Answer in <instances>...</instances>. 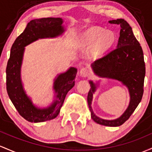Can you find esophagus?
<instances>
[{
	"label": "esophagus",
	"mask_w": 152,
	"mask_h": 152,
	"mask_svg": "<svg viewBox=\"0 0 152 152\" xmlns=\"http://www.w3.org/2000/svg\"><path fill=\"white\" fill-rule=\"evenodd\" d=\"M80 74L82 77H88L90 75V70L89 69L86 67H83L80 71Z\"/></svg>",
	"instance_id": "esophagus-1"
}]
</instances>
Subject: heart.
I'll return each mask as SVG.
<instances>
[{
	"label": "heart",
	"instance_id": "obj_1",
	"mask_svg": "<svg viewBox=\"0 0 152 152\" xmlns=\"http://www.w3.org/2000/svg\"><path fill=\"white\" fill-rule=\"evenodd\" d=\"M115 41V34L110 30H104L99 26H92L81 34L77 40V47L88 48L93 46V53L100 55L112 47Z\"/></svg>",
	"mask_w": 152,
	"mask_h": 152
}]
</instances>
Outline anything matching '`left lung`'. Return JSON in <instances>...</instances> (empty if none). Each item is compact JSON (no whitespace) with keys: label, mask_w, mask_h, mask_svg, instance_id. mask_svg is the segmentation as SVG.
Here are the masks:
<instances>
[{"label":"left lung","mask_w":152,"mask_h":152,"mask_svg":"<svg viewBox=\"0 0 152 152\" xmlns=\"http://www.w3.org/2000/svg\"><path fill=\"white\" fill-rule=\"evenodd\" d=\"M110 23L121 26L120 37L116 48L91 64L97 76L115 80L125 85L129 90L130 101L124 113L116 119L106 120L97 116L92 108L93 97L99 86V81L90 80V88L88 95V107L91 118L95 122L106 126L116 127L125 123L134 113L144 93L145 63L140 44L133 33L132 28L123 18L112 20Z\"/></svg>","instance_id":"left-lung-1"}]
</instances>
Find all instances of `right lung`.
<instances>
[{"instance_id":"1","label":"right lung","mask_w":152,"mask_h":152,"mask_svg":"<svg viewBox=\"0 0 152 152\" xmlns=\"http://www.w3.org/2000/svg\"><path fill=\"white\" fill-rule=\"evenodd\" d=\"M62 18H42L31 20L17 37L11 49L6 67V89L11 102L20 115L28 121L39 123L50 121L59 115L66 95L75 85L77 72L75 67L58 74L54 81L52 103L44 108L37 106L26 93L21 77L25 47L42 39L56 38L65 31Z\"/></svg>"}]
</instances>
